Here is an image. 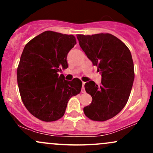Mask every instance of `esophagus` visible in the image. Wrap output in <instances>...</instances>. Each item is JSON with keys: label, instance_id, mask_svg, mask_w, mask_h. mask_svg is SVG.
I'll return each mask as SVG.
<instances>
[{"label": "esophagus", "instance_id": "34e87169", "mask_svg": "<svg viewBox=\"0 0 153 153\" xmlns=\"http://www.w3.org/2000/svg\"><path fill=\"white\" fill-rule=\"evenodd\" d=\"M84 85H85V82H82V93H85V88H84Z\"/></svg>", "mask_w": 153, "mask_h": 153}]
</instances>
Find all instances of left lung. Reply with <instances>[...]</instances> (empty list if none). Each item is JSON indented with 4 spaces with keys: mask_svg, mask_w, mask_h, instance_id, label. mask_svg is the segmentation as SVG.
Masks as SVG:
<instances>
[{
    "mask_svg": "<svg viewBox=\"0 0 153 153\" xmlns=\"http://www.w3.org/2000/svg\"><path fill=\"white\" fill-rule=\"evenodd\" d=\"M79 45L101 74V85L85 84L92 102L84 107L91 120L104 122L113 118L127 104L134 79V63L129 48L111 34L77 35Z\"/></svg>",
    "mask_w": 153,
    "mask_h": 153,
    "instance_id": "left-lung-1",
    "label": "left lung"
}]
</instances>
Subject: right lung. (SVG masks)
<instances>
[{
    "instance_id": "obj_1",
    "label": "right lung",
    "mask_w": 153,
    "mask_h": 153,
    "mask_svg": "<svg viewBox=\"0 0 153 153\" xmlns=\"http://www.w3.org/2000/svg\"><path fill=\"white\" fill-rule=\"evenodd\" d=\"M75 44L73 35L46 31L23 50L17 68L21 98L26 109L43 122L62 118L68 101L81 91L80 79L68 81L58 74L68 67L67 55Z\"/></svg>"
}]
</instances>
